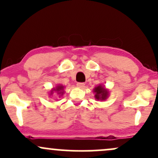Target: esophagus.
Returning <instances> with one entry per match:
<instances>
[{"label":"esophagus","instance_id":"1","mask_svg":"<svg viewBox=\"0 0 158 158\" xmlns=\"http://www.w3.org/2000/svg\"><path fill=\"white\" fill-rule=\"evenodd\" d=\"M77 85L79 88H85V83H83V82L77 83Z\"/></svg>","mask_w":158,"mask_h":158}]
</instances>
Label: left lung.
I'll return each instance as SVG.
<instances>
[{
  "label": "left lung",
  "mask_w": 158,
  "mask_h": 158,
  "mask_svg": "<svg viewBox=\"0 0 158 158\" xmlns=\"http://www.w3.org/2000/svg\"><path fill=\"white\" fill-rule=\"evenodd\" d=\"M93 92L95 94V99L97 101L106 100L109 97V90L105 87V85L99 84L94 88Z\"/></svg>",
  "instance_id": "8db88e82"
}]
</instances>
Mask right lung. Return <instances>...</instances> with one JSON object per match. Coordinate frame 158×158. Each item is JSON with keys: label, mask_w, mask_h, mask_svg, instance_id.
<instances>
[{"label": "right lung", "mask_w": 158, "mask_h": 158, "mask_svg": "<svg viewBox=\"0 0 158 158\" xmlns=\"http://www.w3.org/2000/svg\"><path fill=\"white\" fill-rule=\"evenodd\" d=\"M64 88L65 87L62 85H56L55 88H52L51 90L49 92V97H52L53 96V94H56V95L59 96V97H61L64 93Z\"/></svg>", "instance_id": "right-lung-1"}]
</instances>
